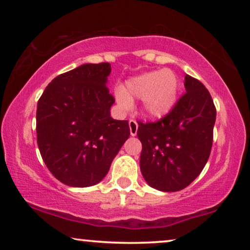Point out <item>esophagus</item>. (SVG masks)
<instances>
[{
    "label": "esophagus",
    "mask_w": 250,
    "mask_h": 250,
    "mask_svg": "<svg viewBox=\"0 0 250 250\" xmlns=\"http://www.w3.org/2000/svg\"><path fill=\"white\" fill-rule=\"evenodd\" d=\"M129 124V132H131V135L132 136H135L136 133H138V123H136V121H134V119H131V121L128 122Z\"/></svg>",
    "instance_id": "esophagus-1"
}]
</instances>
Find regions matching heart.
Returning a JSON list of instances; mask_svg holds the SVG:
<instances>
[{
    "label": "heart",
    "mask_w": 250,
    "mask_h": 250,
    "mask_svg": "<svg viewBox=\"0 0 250 250\" xmlns=\"http://www.w3.org/2000/svg\"><path fill=\"white\" fill-rule=\"evenodd\" d=\"M179 78L170 70H155L129 78L125 87H117L119 104L128 108L133 98L142 99L143 110L151 118H163L174 108L179 94Z\"/></svg>",
    "instance_id": "obj_1"
}]
</instances>
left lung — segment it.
Listing matches in <instances>:
<instances>
[{"label": "left lung", "mask_w": 250, "mask_h": 250, "mask_svg": "<svg viewBox=\"0 0 250 250\" xmlns=\"http://www.w3.org/2000/svg\"><path fill=\"white\" fill-rule=\"evenodd\" d=\"M184 86L187 93L169 114L156 123H139L141 173L150 187L164 192L180 191L194 181L213 145V99L204 84L189 75Z\"/></svg>", "instance_id": "obj_1"}]
</instances>
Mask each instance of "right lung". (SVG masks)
Instances as JSON below:
<instances>
[{
	"label": "right lung",
	"instance_id": "obj_1",
	"mask_svg": "<svg viewBox=\"0 0 250 250\" xmlns=\"http://www.w3.org/2000/svg\"><path fill=\"white\" fill-rule=\"evenodd\" d=\"M110 63H84L57 76L37 102L41 156L53 176L74 188L98 184L129 136L127 121L110 116Z\"/></svg>",
	"mask_w": 250,
	"mask_h": 250
}]
</instances>
